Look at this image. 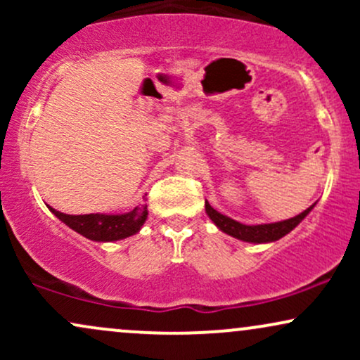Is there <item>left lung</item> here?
<instances>
[{"instance_id":"1","label":"left lung","mask_w":360,"mask_h":360,"mask_svg":"<svg viewBox=\"0 0 360 360\" xmlns=\"http://www.w3.org/2000/svg\"><path fill=\"white\" fill-rule=\"evenodd\" d=\"M313 206L315 205L309 206V208L304 210L303 213L296 214L295 218H289V220H284V221L264 223V225H243L240 221H235L232 218L218 213L217 210L208 203V201H205L206 213H208V217L212 218V221L221 230V232L232 235V237L238 238V240L252 242V243H267V242H274V240H279V238H283L284 235L289 233L292 229H296V226L300 225L301 220L311 212Z\"/></svg>"}]
</instances>
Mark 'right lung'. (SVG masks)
<instances>
[{
    "instance_id": "add662e5",
    "label": "right lung",
    "mask_w": 360,
    "mask_h": 360,
    "mask_svg": "<svg viewBox=\"0 0 360 360\" xmlns=\"http://www.w3.org/2000/svg\"><path fill=\"white\" fill-rule=\"evenodd\" d=\"M51 208V206H49ZM51 212L74 232L94 242H115L135 235L147 220V206L134 208L123 214H65L51 208Z\"/></svg>"
}]
</instances>
